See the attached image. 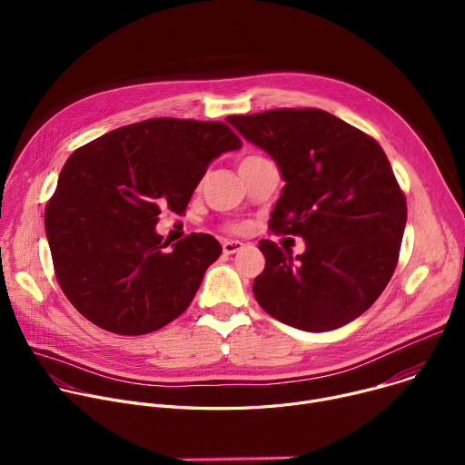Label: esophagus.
Masks as SVG:
<instances>
[{
  "instance_id": "esophagus-1",
  "label": "esophagus",
  "mask_w": 465,
  "mask_h": 465,
  "mask_svg": "<svg viewBox=\"0 0 465 465\" xmlns=\"http://www.w3.org/2000/svg\"><path fill=\"white\" fill-rule=\"evenodd\" d=\"M239 250H242V242L241 241H224L223 242V252L226 253V255H232V253H237Z\"/></svg>"
}]
</instances>
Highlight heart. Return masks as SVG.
<instances>
[{
  "label": "heart",
  "mask_w": 465,
  "mask_h": 465,
  "mask_svg": "<svg viewBox=\"0 0 465 465\" xmlns=\"http://www.w3.org/2000/svg\"><path fill=\"white\" fill-rule=\"evenodd\" d=\"M257 158H259V156H248V158H244L242 162H250V160H257Z\"/></svg>",
  "instance_id": "b5f03b06"
}]
</instances>
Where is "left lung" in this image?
I'll return each mask as SVG.
<instances>
[{"label":"left lung","mask_w":465,"mask_h":465,"mask_svg":"<svg viewBox=\"0 0 465 465\" xmlns=\"http://www.w3.org/2000/svg\"><path fill=\"white\" fill-rule=\"evenodd\" d=\"M226 121L280 167L285 185L272 228L305 241L296 257L259 241L267 264L253 280L257 303L309 333L353 322L388 285L407 224L405 194L384 151L359 128L316 108Z\"/></svg>","instance_id":"8db88e82"}]
</instances>
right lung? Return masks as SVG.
<instances>
[{
  "mask_svg": "<svg viewBox=\"0 0 465 465\" xmlns=\"http://www.w3.org/2000/svg\"><path fill=\"white\" fill-rule=\"evenodd\" d=\"M241 145L224 123L156 117L115 128L68 158L45 235L60 289L84 318L136 337L189 307L223 246L193 233L167 248L158 215L182 213L210 163Z\"/></svg>",
  "mask_w": 465,
  "mask_h": 465,
  "instance_id": "1",
  "label": "right lung"
}]
</instances>
